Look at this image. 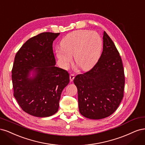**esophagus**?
<instances>
[{"instance_id": "34e87169", "label": "esophagus", "mask_w": 145, "mask_h": 145, "mask_svg": "<svg viewBox=\"0 0 145 145\" xmlns=\"http://www.w3.org/2000/svg\"><path fill=\"white\" fill-rule=\"evenodd\" d=\"M74 78V74H70V80H71V81H73Z\"/></svg>"}]
</instances>
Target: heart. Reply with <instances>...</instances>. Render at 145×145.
<instances>
[{
    "instance_id": "b5f03b06",
    "label": "heart",
    "mask_w": 145,
    "mask_h": 145,
    "mask_svg": "<svg viewBox=\"0 0 145 145\" xmlns=\"http://www.w3.org/2000/svg\"><path fill=\"white\" fill-rule=\"evenodd\" d=\"M102 41L97 32L77 30L70 32L61 41V49L56 51L57 57L64 67L72 61V56L77 66L84 71L91 69L99 59Z\"/></svg>"
}]
</instances>
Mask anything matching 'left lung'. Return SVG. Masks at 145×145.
Returning a JSON list of instances; mask_svg holds the SVG:
<instances>
[{
    "mask_svg": "<svg viewBox=\"0 0 145 145\" xmlns=\"http://www.w3.org/2000/svg\"><path fill=\"white\" fill-rule=\"evenodd\" d=\"M77 87L80 113L87 118L101 119L113 114L123 97L125 74L122 61L114 43L106 32L103 51L90 71L78 74Z\"/></svg>",
    "mask_w": 145,
    "mask_h": 145,
    "instance_id": "left-lung-1",
    "label": "left lung"
}]
</instances>
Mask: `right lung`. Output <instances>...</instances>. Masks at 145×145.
Masks as SVG:
<instances>
[{"label": "right lung", "mask_w": 145, "mask_h": 145, "mask_svg": "<svg viewBox=\"0 0 145 145\" xmlns=\"http://www.w3.org/2000/svg\"><path fill=\"white\" fill-rule=\"evenodd\" d=\"M59 35L43 32L32 37L15 56L14 96L22 109L32 116L44 118L57 113L62 91L69 82L67 71L55 66L52 44Z\"/></svg>", "instance_id": "1"}]
</instances>
